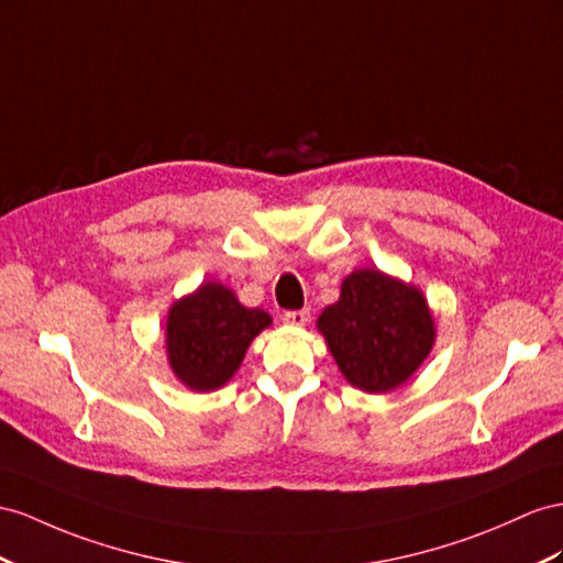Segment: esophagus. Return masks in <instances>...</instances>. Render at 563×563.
<instances>
[{"label": "esophagus", "mask_w": 563, "mask_h": 563, "mask_svg": "<svg viewBox=\"0 0 563 563\" xmlns=\"http://www.w3.org/2000/svg\"><path fill=\"white\" fill-rule=\"evenodd\" d=\"M283 321L287 325H295V328H301L309 323V311L307 309H299V311H285L283 313Z\"/></svg>", "instance_id": "1"}]
</instances>
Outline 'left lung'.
I'll use <instances>...</instances> for the list:
<instances>
[{"label": "left lung", "instance_id": "left-lung-1", "mask_svg": "<svg viewBox=\"0 0 563 563\" xmlns=\"http://www.w3.org/2000/svg\"><path fill=\"white\" fill-rule=\"evenodd\" d=\"M316 328L356 390L387 395L423 366L438 338L421 287L380 268H354Z\"/></svg>", "mask_w": 563, "mask_h": 563}]
</instances>
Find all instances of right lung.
<instances>
[{"instance_id": "obj_1", "label": "right lung", "mask_w": 563, "mask_h": 563, "mask_svg": "<svg viewBox=\"0 0 563 563\" xmlns=\"http://www.w3.org/2000/svg\"><path fill=\"white\" fill-rule=\"evenodd\" d=\"M273 323L264 309L240 305L219 280L173 301L164 347L173 376L192 393H213L235 376L252 340Z\"/></svg>"}]
</instances>
